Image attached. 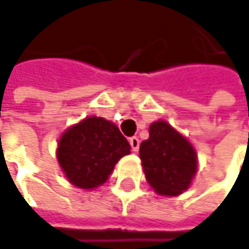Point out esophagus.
<instances>
[{
	"mask_svg": "<svg viewBox=\"0 0 249 249\" xmlns=\"http://www.w3.org/2000/svg\"><path fill=\"white\" fill-rule=\"evenodd\" d=\"M129 143H130V146H132V150L133 151L139 150V147H140V140H139L137 137H130Z\"/></svg>",
	"mask_w": 249,
	"mask_h": 249,
	"instance_id": "34e87169",
	"label": "esophagus"
}]
</instances>
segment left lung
I'll list each match as a JSON object with an SVG mask.
<instances>
[{
    "mask_svg": "<svg viewBox=\"0 0 249 249\" xmlns=\"http://www.w3.org/2000/svg\"><path fill=\"white\" fill-rule=\"evenodd\" d=\"M149 139L140 144V159L149 181L161 196H178L187 190L197 171L193 146L169 123H151Z\"/></svg>",
    "mask_w": 249,
    "mask_h": 249,
    "instance_id": "8db88e82",
    "label": "left lung"
}]
</instances>
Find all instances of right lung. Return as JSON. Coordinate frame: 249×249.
Returning a JSON list of instances; mask_svg holds the SVG:
<instances>
[{
  "label": "right lung",
  "mask_w": 249,
  "mask_h": 249,
  "mask_svg": "<svg viewBox=\"0 0 249 249\" xmlns=\"http://www.w3.org/2000/svg\"><path fill=\"white\" fill-rule=\"evenodd\" d=\"M130 144L112 122L88 117L62 134L58 161L68 180L79 188L103 184Z\"/></svg>",
  "instance_id": "right-lung-1"
}]
</instances>
